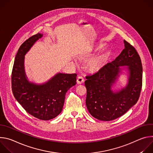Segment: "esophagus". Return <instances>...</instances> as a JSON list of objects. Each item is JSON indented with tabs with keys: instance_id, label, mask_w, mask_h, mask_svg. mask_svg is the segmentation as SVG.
<instances>
[{
	"instance_id": "obj_1",
	"label": "esophagus",
	"mask_w": 153,
	"mask_h": 153,
	"mask_svg": "<svg viewBox=\"0 0 153 153\" xmlns=\"http://www.w3.org/2000/svg\"><path fill=\"white\" fill-rule=\"evenodd\" d=\"M84 82V79L82 76H79L77 79V84H82Z\"/></svg>"
}]
</instances>
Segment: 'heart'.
<instances>
[{
  "label": "heart",
  "mask_w": 153,
  "mask_h": 153,
  "mask_svg": "<svg viewBox=\"0 0 153 153\" xmlns=\"http://www.w3.org/2000/svg\"><path fill=\"white\" fill-rule=\"evenodd\" d=\"M103 47V45L96 47L93 51H98ZM111 54L110 49L105 48L99 51L97 54L90 57L86 62V67L92 73H97L102 70L106 65Z\"/></svg>",
  "instance_id": "obj_1"
}]
</instances>
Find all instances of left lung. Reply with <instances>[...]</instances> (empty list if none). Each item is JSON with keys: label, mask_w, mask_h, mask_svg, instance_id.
Returning a JSON list of instances; mask_svg holds the SVG:
<instances>
[{"label": "left lung", "mask_w": 153, "mask_h": 153, "mask_svg": "<svg viewBox=\"0 0 153 153\" xmlns=\"http://www.w3.org/2000/svg\"><path fill=\"white\" fill-rule=\"evenodd\" d=\"M125 48L100 71L86 76V105L90 114L102 121L114 120L126 113L139 98L142 85V65L136 49L123 40ZM126 74V85L112 88L120 74Z\"/></svg>", "instance_id": "8db88e82"}]
</instances>
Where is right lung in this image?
Returning a JSON list of instances; mask_svg holds the SVG:
<instances>
[{
	"label": "right lung",
	"mask_w": 153,
	"mask_h": 153,
	"mask_svg": "<svg viewBox=\"0 0 153 153\" xmlns=\"http://www.w3.org/2000/svg\"><path fill=\"white\" fill-rule=\"evenodd\" d=\"M42 36L43 34L37 33L20 47L14 59L11 83L14 97L25 111L39 119L48 120L61 113L65 94L76 84L77 74L57 73L46 82L39 84L28 79L25 55Z\"/></svg>",
	"instance_id": "add662e5"
}]
</instances>
